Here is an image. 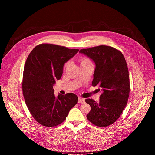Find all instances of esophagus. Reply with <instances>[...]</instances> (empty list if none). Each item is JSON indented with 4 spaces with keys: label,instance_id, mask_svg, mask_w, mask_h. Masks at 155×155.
<instances>
[{
    "label": "esophagus",
    "instance_id": "1",
    "mask_svg": "<svg viewBox=\"0 0 155 155\" xmlns=\"http://www.w3.org/2000/svg\"><path fill=\"white\" fill-rule=\"evenodd\" d=\"M84 102V99L82 97H79L78 98V103L80 104H83Z\"/></svg>",
    "mask_w": 155,
    "mask_h": 155
}]
</instances>
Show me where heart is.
Wrapping results in <instances>:
<instances>
[{
  "label": "heart",
  "mask_w": 155,
  "mask_h": 155,
  "mask_svg": "<svg viewBox=\"0 0 155 155\" xmlns=\"http://www.w3.org/2000/svg\"><path fill=\"white\" fill-rule=\"evenodd\" d=\"M79 61L80 63V65H90V64H93L92 61H91V59L87 58L86 56H81L79 58ZM69 62L68 61L66 62L64 65V69H65L66 68L68 67V65H69Z\"/></svg>",
  "instance_id": "b5f03b06"
}]
</instances>
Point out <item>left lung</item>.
I'll return each mask as SVG.
<instances>
[{
  "label": "left lung",
  "mask_w": 155,
  "mask_h": 155,
  "mask_svg": "<svg viewBox=\"0 0 155 155\" xmlns=\"http://www.w3.org/2000/svg\"><path fill=\"white\" fill-rule=\"evenodd\" d=\"M80 52L95 62L92 86H98L102 91L99 102L85 99L91 106L87 119L96 126L107 127L119 118L127 103L130 82L126 61L120 50L110 46L81 49Z\"/></svg>",
  "instance_id": "1"
}]
</instances>
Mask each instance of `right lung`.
Returning a JSON list of instances; mask_svg holds the SVG:
<instances>
[{"mask_svg":"<svg viewBox=\"0 0 155 155\" xmlns=\"http://www.w3.org/2000/svg\"><path fill=\"white\" fill-rule=\"evenodd\" d=\"M78 50L42 43L27 58L22 82L23 96L29 112L43 126L51 127L63 123L78 102L74 93L56 97L53 85L61 78L64 64Z\"/></svg>","mask_w":155,"mask_h":155,"instance_id":"1","label":"right lung"}]
</instances>
